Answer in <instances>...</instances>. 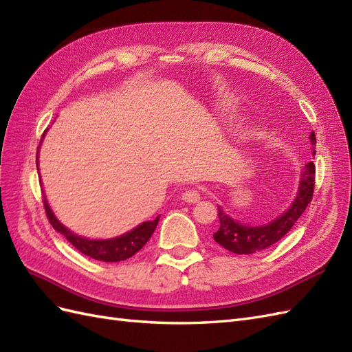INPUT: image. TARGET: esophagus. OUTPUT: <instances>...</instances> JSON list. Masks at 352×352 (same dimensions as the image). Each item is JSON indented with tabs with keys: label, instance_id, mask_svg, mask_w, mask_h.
Returning <instances> with one entry per match:
<instances>
[{
	"label": "esophagus",
	"instance_id": "1",
	"mask_svg": "<svg viewBox=\"0 0 352 352\" xmlns=\"http://www.w3.org/2000/svg\"><path fill=\"white\" fill-rule=\"evenodd\" d=\"M199 198H201V195H199L198 190H195V189L185 190L184 195H182V199H184L185 202H198Z\"/></svg>",
	"mask_w": 352,
	"mask_h": 352
}]
</instances>
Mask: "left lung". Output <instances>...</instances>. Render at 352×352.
<instances>
[{"label": "left lung", "instance_id": "1", "mask_svg": "<svg viewBox=\"0 0 352 352\" xmlns=\"http://www.w3.org/2000/svg\"><path fill=\"white\" fill-rule=\"evenodd\" d=\"M310 140L313 145H316L314 132L310 133ZM314 154L316 150H313V155ZM314 180L316 166L314 163H308L301 173L300 185H298V194L292 202V206L280 217L270 221L269 225H242V223L229 217L221 207H217L220 228L212 235L214 241L233 254H254L272 247L273 243L280 241L292 229L295 221L301 217L307 206L310 204L314 192Z\"/></svg>", "mask_w": 352, "mask_h": 352}]
</instances>
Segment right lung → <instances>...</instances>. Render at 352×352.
<instances>
[{
    "mask_svg": "<svg viewBox=\"0 0 352 352\" xmlns=\"http://www.w3.org/2000/svg\"><path fill=\"white\" fill-rule=\"evenodd\" d=\"M44 207H45V212L51 226L54 228L58 233H61V235L65 236L74 248L80 251L82 254L88 255L91 258H95L98 261H107V263L131 258L132 255H135L138 251H140L148 242V239L151 238L160 220V216H157L154 220L144 221L140 226L132 229L131 232H127L124 235L113 238V239H87L76 235V233L70 232L66 226L61 225V223L57 220V217L54 216V212L51 211L45 197H44Z\"/></svg>",
    "mask_w": 352,
    "mask_h": 352,
    "instance_id": "obj_1",
    "label": "right lung"
}]
</instances>
